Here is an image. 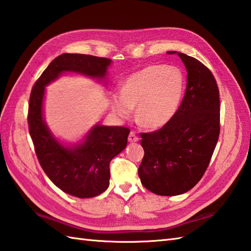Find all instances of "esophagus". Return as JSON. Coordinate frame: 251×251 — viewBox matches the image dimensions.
Returning <instances> with one entry per match:
<instances>
[{
	"label": "esophagus",
	"mask_w": 251,
	"mask_h": 251,
	"mask_svg": "<svg viewBox=\"0 0 251 251\" xmlns=\"http://www.w3.org/2000/svg\"><path fill=\"white\" fill-rule=\"evenodd\" d=\"M127 140H129V142H131V143H134V142L139 141V137L136 136V134H135L134 132L131 131L130 134H129V137H127Z\"/></svg>",
	"instance_id": "obj_1"
}]
</instances>
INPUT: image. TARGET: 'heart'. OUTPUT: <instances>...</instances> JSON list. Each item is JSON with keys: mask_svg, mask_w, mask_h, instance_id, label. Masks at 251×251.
Instances as JSON below:
<instances>
[{"mask_svg": "<svg viewBox=\"0 0 251 251\" xmlns=\"http://www.w3.org/2000/svg\"><path fill=\"white\" fill-rule=\"evenodd\" d=\"M185 91V79L175 66L151 65L131 75L112 96V106L121 118L136 107V117L148 127L168 125L176 116Z\"/></svg>", "mask_w": 251, "mask_h": 251, "instance_id": "obj_1", "label": "heart"}]
</instances>
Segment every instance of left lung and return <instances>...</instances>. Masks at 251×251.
<instances>
[{"label":"left lung","instance_id":"8db88e82","mask_svg":"<svg viewBox=\"0 0 251 251\" xmlns=\"http://www.w3.org/2000/svg\"><path fill=\"white\" fill-rule=\"evenodd\" d=\"M177 55L187 71L182 103L168 125L141 134L144 157L139 176L145 188L160 196L181 195L201 181L220 133L216 79L196 58L183 53Z\"/></svg>","mask_w":251,"mask_h":251}]
</instances>
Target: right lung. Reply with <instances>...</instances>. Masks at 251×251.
Instances as JSON below:
<instances>
[{
	"label": "right lung",
	"instance_id": "1",
	"mask_svg": "<svg viewBox=\"0 0 251 251\" xmlns=\"http://www.w3.org/2000/svg\"><path fill=\"white\" fill-rule=\"evenodd\" d=\"M111 60L84 54H61L34 83L29 100L28 125L34 151L49 178L61 191L78 198L100 195L109 185V163L125 150L130 130L96 125L84 140L66 146L56 139L43 118L45 86L64 73L105 79Z\"/></svg>",
	"mask_w": 251,
	"mask_h": 251
}]
</instances>
